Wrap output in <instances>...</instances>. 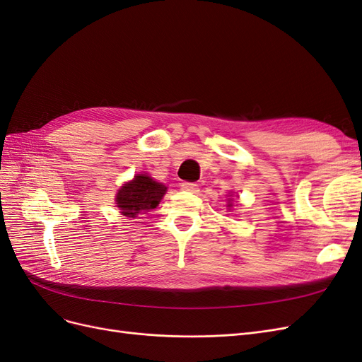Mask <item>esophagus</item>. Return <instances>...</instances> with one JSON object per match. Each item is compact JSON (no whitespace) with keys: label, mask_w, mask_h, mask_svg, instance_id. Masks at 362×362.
Masks as SVG:
<instances>
[{"label":"esophagus","mask_w":362,"mask_h":362,"mask_svg":"<svg viewBox=\"0 0 362 362\" xmlns=\"http://www.w3.org/2000/svg\"><path fill=\"white\" fill-rule=\"evenodd\" d=\"M181 189L185 192H196L198 185H196L194 182H181Z\"/></svg>","instance_id":"34e87169"}]
</instances>
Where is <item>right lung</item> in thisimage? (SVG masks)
Wrapping results in <instances>:
<instances>
[{
	"label": "right lung",
	"instance_id": "add662e5",
	"mask_svg": "<svg viewBox=\"0 0 362 362\" xmlns=\"http://www.w3.org/2000/svg\"><path fill=\"white\" fill-rule=\"evenodd\" d=\"M166 187L161 182L152 180L148 175L137 177L122 185L116 196V204L124 216L136 217L140 211H148L160 204Z\"/></svg>",
	"mask_w": 362,
	"mask_h": 362
}]
</instances>
